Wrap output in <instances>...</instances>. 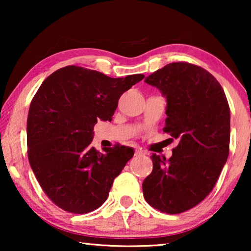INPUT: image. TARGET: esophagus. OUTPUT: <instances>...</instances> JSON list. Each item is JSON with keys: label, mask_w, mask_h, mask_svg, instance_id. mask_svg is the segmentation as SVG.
I'll list each match as a JSON object with an SVG mask.
<instances>
[{"label": "esophagus", "mask_w": 251, "mask_h": 251, "mask_svg": "<svg viewBox=\"0 0 251 251\" xmlns=\"http://www.w3.org/2000/svg\"><path fill=\"white\" fill-rule=\"evenodd\" d=\"M143 155H145V152H144V151H139V150L135 151V156H143Z\"/></svg>", "instance_id": "obj_1"}]
</instances>
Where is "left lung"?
Listing matches in <instances>:
<instances>
[{"label": "left lung", "mask_w": 251, "mask_h": 251, "mask_svg": "<svg viewBox=\"0 0 251 251\" xmlns=\"http://www.w3.org/2000/svg\"><path fill=\"white\" fill-rule=\"evenodd\" d=\"M145 82L166 96L164 131L178 145L169 159L151 156L144 198L161 212L180 214L202 201L222 173L229 155L230 109L218 80L190 63H171Z\"/></svg>", "instance_id": "left-lung-1"}]
</instances>
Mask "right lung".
Masks as SVG:
<instances>
[{
  "label": "right lung",
  "instance_id": "right-lung-1",
  "mask_svg": "<svg viewBox=\"0 0 251 251\" xmlns=\"http://www.w3.org/2000/svg\"><path fill=\"white\" fill-rule=\"evenodd\" d=\"M143 74L112 78L69 65L46 78L27 116V156L42 189L72 214H87L105 202L113 181L134 155L114 146L103 152L91 145L99 120L112 121L118 100Z\"/></svg>",
  "mask_w": 251,
  "mask_h": 251
}]
</instances>
